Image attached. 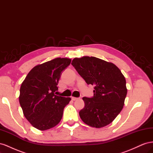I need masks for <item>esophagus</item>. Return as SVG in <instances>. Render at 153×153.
Masks as SVG:
<instances>
[{"label":"esophagus","mask_w":153,"mask_h":153,"mask_svg":"<svg viewBox=\"0 0 153 153\" xmlns=\"http://www.w3.org/2000/svg\"><path fill=\"white\" fill-rule=\"evenodd\" d=\"M78 99H79L78 98H75V97H71V100L73 101H75V100H77Z\"/></svg>","instance_id":"1"}]
</instances>
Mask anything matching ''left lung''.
Listing matches in <instances>:
<instances>
[{"mask_svg":"<svg viewBox=\"0 0 153 153\" xmlns=\"http://www.w3.org/2000/svg\"><path fill=\"white\" fill-rule=\"evenodd\" d=\"M71 64L88 85H94V96L84 97L79 112L85 124L97 128L112 123L121 112L127 94L126 79L113 63L94 57L75 58Z\"/></svg>","mask_w":153,"mask_h":153,"instance_id":"8db88e82","label":"left lung"}]
</instances>
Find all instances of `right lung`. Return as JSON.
Returning <instances> with one entry per match:
<instances>
[{"label":"right lung","instance_id":"right-lung-1","mask_svg":"<svg viewBox=\"0 0 153 153\" xmlns=\"http://www.w3.org/2000/svg\"><path fill=\"white\" fill-rule=\"evenodd\" d=\"M67 58H56L32 68L22 82L19 101L25 118L41 131L56 126L71 100L55 95L62 73L71 63Z\"/></svg>","mask_w":153,"mask_h":153}]
</instances>
